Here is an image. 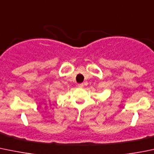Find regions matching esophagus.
<instances>
[{"label": "esophagus", "mask_w": 154, "mask_h": 154, "mask_svg": "<svg viewBox=\"0 0 154 154\" xmlns=\"http://www.w3.org/2000/svg\"><path fill=\"white\" fill-rule=\"evenodd\" d=\"M83 86H84V84H83V83H79V84H78V87L79 88H83Z\"/></svg>", "instance_id": "1"}]
</instances>
